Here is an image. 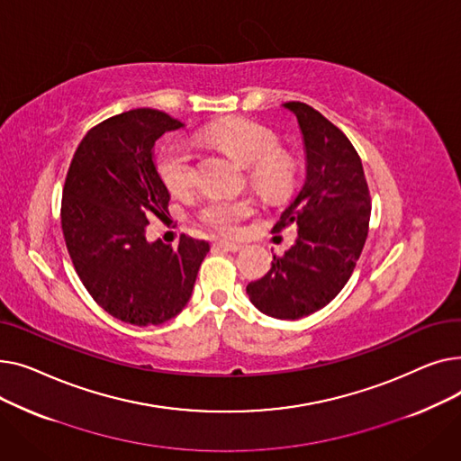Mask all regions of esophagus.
<instances>
[{"instance_id":"34e87169","label":"esophagus","mask_w":461,"mask_h":461,"mask_svg":"<svg viewBox=\"0 0 461 461\" xmlns=\"http://www.w3.org/2000/svg\"><path fill=\"white\" fill-rule=\"evenodd\" d=\"M214 247H216V249H224V250H228V252H237V250L243 249V245L233 243V240H226V239H218L216 243H214Z\"/></svg>"}]
</instances>
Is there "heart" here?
<instances>
[{
	"instance_id": "1",
	"label": "heart",
	"mask_w": 461,
	"mask_h": 461,
	"mask_svg": "<svg viewBox=\"0 0 461 461\" xmlns=\"http://www.w3.org/2000/svg\"><path fill=\"white\" fill-rule=\"evenodd\" d=\"M202 141L247 166L250 185L271 200L285 198L297 177V164L278 149L276 134L250 119L216 121L200 134ZM157 172L172 196H186L196 181L194 157L185 143L166 145L157 160ZM254 212L250 198H209L200 209V221L221 233H235Z\"/></svg>"
}]
</instances>
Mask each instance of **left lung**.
Segmentation results:
<instances>
[{
    "mask_svg": "<svg viewBox=\"0 0 461 461\" xmlns=\"http://www.w3.org/2000/svg\"><path fill=\"white\" fill-rule=\"evenodd\" d=\"M303 134L306 179L273 231L297 226V239L269 273L250 282L252 304L276 320H299L327 306L349 280L365 249L370 192L348 136L304 103H285Z\"/></svg>",
    "mask_w": 461,
    "mask_h": 461,
    "instance_id": "8db88e82",
    "label": "left lung"
}]
</instances>
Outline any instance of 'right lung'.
<instances>
[{
	"label": "right lung",
	"instance_id": "right-lung-1",
	"mask_svg": "<svg viewBox=\"0 0 461 461\" xmlns=\"http://www.w3.org/2000/svg\"><path fill=\"white\" fill-rule=\"evenodd\" d=\"M183 127L153 108L113 115L84 136L65 179L61 228L75 269L96 304L136 327L177 316L209 252L186 235L176 249L145 237L149 212L164 216L169 202L155 141Z\"/></svg>",
	"mask_w": 461,
	"mask_h": 461
}]
</instances>
